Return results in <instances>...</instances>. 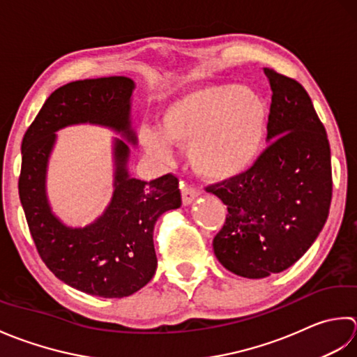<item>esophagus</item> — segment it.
Instances as JSON below:
<instances>
[{"label":"esophagus","instance_id":"34e87169","mask_svg":"<svg viewBox=\"0 0 357 357\" xmlns=\"http://www.w3.org/2000/svg\"><path fill=\"white\" fill-rule=\"evenodd\" d=\"M180 188H181V202H183V205H191V203L200 195L199 189L189 183H181Z\"/></svg>","mask_w":357,"mask_h":357}]
</instances>
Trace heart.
<instances>
[{"label": "heart", "instance_id": "heart-1", "mask_svg": "<svg viewBox=\"0 0 357 357\" xmlns=\"http://www.w3.org/2000/svg\"><path fill=\"white\" fill-rule=\"evenodd\" d=\"M268 106L257 92L234 84H209L172 100L160 115V130L143 128L140 143L165 157L169 143L188 146L194 171L209 180L242 176L265 144Z\"/></svg>", "mask_w": 357, "mask_h": 357}]
</instances>
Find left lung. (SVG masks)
<instances>
[{"mask_svg":"<svg viewBox=\"0 0 357 357\" xmlns=\"http://www.w3.org/2000/svg\"><path fill=\"white\" fill-rule=\"evenodd\" d=\"M273 97L268 142L242 176L206 186L228 214L213 240L228 271L261 279L296 264L328 219L331 152L325 128L305 87L264 68Z\"/></svg>","mask_w":357,"mask_h":357,"instance_id":"8db88e82","label":"left lung"}]
</instances>
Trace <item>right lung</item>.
<instances>
[{"instance_id":"add662e5","label":"right lung","mask_w":357,"mask_h":357,"mask_svg":"<svg viewBox=\"0 0 357 357\" xmlns=\"http://www.w3.org/2000/svg\"><path fill=\"white\" fill-rule=\"evenodd\" d=\"M134 82L128 77L79 79L58 87L27 128L21 143L20 200L41 260L58 279L83 293L126 297L143 288L157 270L154 225L181 205L178 178H130L129 146L115 140V191L111 205L86 228L56 219L46 199V166L58 129L77 123L112 128L135 143L129 111Z\"/></svg>"}]
</instances>
